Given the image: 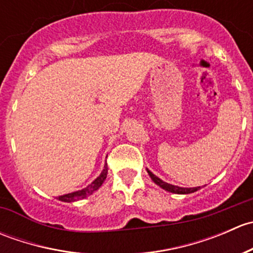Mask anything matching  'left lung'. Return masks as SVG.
Here are the masks:
<instances>
[{
  "mask_svg": "<svg viewBox=\"0 0 253 253\" xmlns=\"http://www.w3.org/2000/svg\"><path fill=\"white\" fill-rule=\"evenodd\" d=\"M147 171H148V175L150 176V178L154 181V183H157L159 187H162L163 190L168 191V192L177 193V195H188V193H193L201 188L200 186H198V187H180V186L171 185V183L165 182V181H163L162 178H159L158 176H155L152 171H150V170L147 169Z\"/></svg>",
  "mask_w": 253,
  "mask_h": 253,
  "instance_id": "8db88e82",
  "label": "left lung"
}]
</instances>
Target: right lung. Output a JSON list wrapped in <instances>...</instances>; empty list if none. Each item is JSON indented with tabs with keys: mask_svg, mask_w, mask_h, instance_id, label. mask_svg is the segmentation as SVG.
I'll return each mask as SVG.
<instances>
[{
	"mask_svg": "<svg viewBox=\"0 0 253 253\" xmlns=\"http://www.w3.org/2000/svg\"><path fill=\"white\" fill-rule=\"evenodd\" d=\"M106 176H108V164L104 165V169H103V171H101V174L99 175L98 177H96L95 180L90 183V185H88L85 188H83V190H78V191H75V192H72V193H67V195L60 196V197H57V200L62 201V202H67V203L83 200V198L93 195V192H95L96 190H99V187H100V186L103 185L104 181H105Z\"/></svg>",
	"mask_w": 253,
	"mask_h": 253,
	"instance_id": "add662e5",
	"label": "right lung"
}]
</instances>
